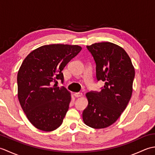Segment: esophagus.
<instances>
[{"instance_id": "34e87169", "label": "esophagus", "mask_w": 155, "mask_h": 155, "mask_svg": "<svg viewBox=\"0 0 155 155\" xmlns=\"http://www.w3.org/2000/svg\"><path fill=\"white\" fill-rule=\"evenodd\" d=\"M74 97H81L82 95H83V93H75L74 94Z\"/></svg>"}]
</instances>
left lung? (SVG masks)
<instances>
[{
    "mask_svg": "<svg viewBox=\"0 0 155 155\" xmlns=\"http://www.w3.org/2000/svg\"><path fill=\"white\" fill-rule=\"evenodd\" d=\"M87 48L96 63L97 81L105 83L101 92L86 94L88 104L83 119L91 128H104L115 123L126 108L132 95L135 72L129 56L119 46L103 42Z\"/></svg>",
    "mask_w": 155,
    "mask_h": 155,
    "instance_id": "1",
    "label": "left lung"
}]
</instances>
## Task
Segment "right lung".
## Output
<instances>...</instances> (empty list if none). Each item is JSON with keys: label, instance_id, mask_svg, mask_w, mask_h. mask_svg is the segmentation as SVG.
Here are the masks:
<instances>
[{"label": "right lung", "instance_id": "1", "mask_svg": "<svg viewBox=\"0 0 155 155\" xmlns=\"http://www.w3.org/2000/svg\"><path fill=\"white\" fill-rule=\"evenodd\" d=\"M81 49L78 45H44L23 61L17 74L18 98L28 120L38 129L49 132L62 124L71 93L51 83L57 80L63 83L62 71Z\"/></svg>", "mask_w": 155, "mask_h": 155}]
</instances>
